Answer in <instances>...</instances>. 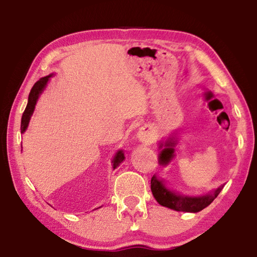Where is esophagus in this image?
Returning a JSON list of instances; mask_svg holds the SVG:
<instances>
[{
  "label": "esophagus",
  "mask_w": 257,
  "mask_h": 257,
  "mask_svg": "<svg viewBox=\"0 0 257 257\" xmlns=\"http://www.w3.org/2000/svg\"><path fill=\"white\" fill-rule=\"evenodd\" d=\"M138 138L140 142H143V143H152L154 140L153 130L149 127L142 128L138 133Z\"/></svg>",
  "instance_id": "1"
}]
</instances>
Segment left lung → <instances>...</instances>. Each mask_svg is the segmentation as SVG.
<instances>
[{"mask_svg": "<svg viewBox=\"0 0 257 257\" xmlns=\"http://www.w3.org/2000/svg\"><path fill=\"white\" fill-rule=\"evenodd\" d=\"M163 146H165V148L160 152L159 163L160 165L165 166L174 157L175 149L173 147L175 146V142L173 139H168L165 145L160 144L159 148H163ZM150 188H152L155 199L162 206H165V207H168L170 209H175L177 212L197 213L213 203V200L217 197L220 190L223 189V186H220L219 188L214 190L210 194L198 196V197H193V196L190 197V196L178 195L167 189L165 187L163 180H160L157 176H153Z\"/></svg>", "mask_w": 257, "mask_h": 257, "instance_id": "1", "label": "left lung"}]
</instances>
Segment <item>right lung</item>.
<instances>
[{
  "label": "right lung",
  "mask_w": 257,
  "mask_h": 257,
  "mask_svg": "<svg viewBox=\"0 0 257 257\" xmlns=\"http://www.w3.org/2000/svg\"><path fill=\"white\" fill-rule=\"evenodd\" d=\"M52 74L48 75V77H44L41 78L34 83L33 88L31 89V91H30L29 94V100H28V104H27V108H25L24 112L22 114V119H21V134H23L25 130H27L29 122H30V119H31V115L34 111V108H35V104H37L38 99L40 97V94L42 93V91L45 88V85H47L48 81L50 77H51ZM124 160V155L122 153V150H119V152L115 154L114 158L112 160V168L115 169L118 167V166L121 164Z\"/></svg>",
  "instance_id": "right-lung-1"
}]
</instances>
